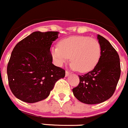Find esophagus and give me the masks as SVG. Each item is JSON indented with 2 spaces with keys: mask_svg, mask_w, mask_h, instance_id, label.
<instances>
[{
  "mask_svg": "<svg viewBox=\"0 0 128 128\" xmlns=\"http://www.w3.org/2000/svg\"><path fill=\"white\" fill-rule=\"evenodd\" d=\"M70 74H71V73L67 71V70H66V71H65V76H69V75Z\"/></svg>",
  "mask_w": 128,
  "mask_h": 128,
  "instance_id": "34e87169",
  "label": "esophagus"
}]
</instances>
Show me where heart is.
<instances>
[{"label":"heart","mask_w":128,"mask_h":128,"mask_svg":"<svg viewBox=\"0 0 128 128\" xmlns=\"http://www.w3.org/2000/svg\"><path fill=\"white\" fill-rule=\"evenodd\" d=\"M102 53L101 45L94 38L88 36H71L51 48L56 65L62 66L70 57V67L81 73L92 70L98 64Z\"/></svg>","instance_id":"1"}]
</instances>
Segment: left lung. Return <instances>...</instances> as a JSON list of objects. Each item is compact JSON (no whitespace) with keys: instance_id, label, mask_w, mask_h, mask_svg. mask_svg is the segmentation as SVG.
<instances>
[{"instance_id":"left-lung-1","label":"left lung","mask_w":128,"mask_h":128,"mask_svg":"<svg viewBox=\"0 0 128 128\" xmlns=\"http://www.w3.org/2000/svg\"><path fill=\"white\" fill-rule=\"evenodd\" d=\"M101 45L100 59L94 69L78 76L80 83L73 88L74 96L87 104H96L113 96L120 76V58L116 50L106 39L98 35Z\"/></svg>"}]
</instances>
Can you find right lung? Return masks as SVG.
Instances as JSON below:
<instances>
[{"instance_id":"add662e5","label":"right lung","mask_w":128,"mask_h":128,"mask_svg":"<svg viewBox=\"0 0 128 128\" xmlns=\"http://www.w3.org/2000/svg\"><path fill=\"white\" fill-rule=\"evenodd\" d=\"M58 32H34L18 42L7 66L9 86L16 98L35 103L47 98L65 70L52 64L51 45Z\"/></svg>"}]
</instances>
